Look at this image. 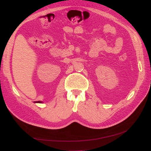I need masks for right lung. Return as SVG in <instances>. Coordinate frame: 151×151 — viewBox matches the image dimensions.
<instances>
[{"mask_svg": "<svg viewBox=\"0 0 151 151\" xmlns=\"http://www.w3.org/2000/svg\"><path fill=\"white\" fill-rule=\"evenodd\" d=\"M35 103H42L43 102H42V101H36V102H35Z\"/></svg>", "mask_w": 151, "mask_h": 151, "instance_id": "1", "label": "right lung"}]
</instances>
